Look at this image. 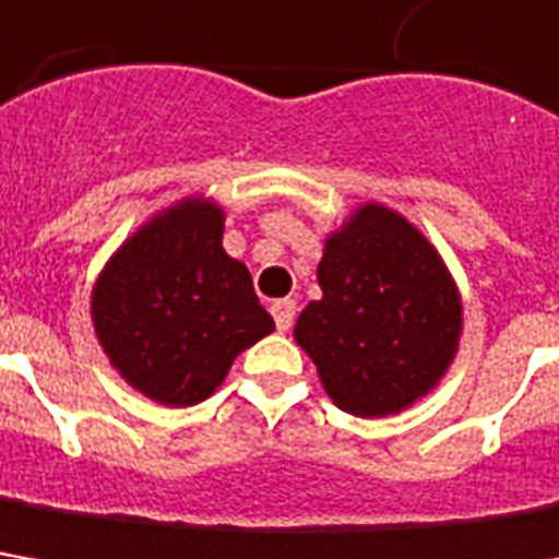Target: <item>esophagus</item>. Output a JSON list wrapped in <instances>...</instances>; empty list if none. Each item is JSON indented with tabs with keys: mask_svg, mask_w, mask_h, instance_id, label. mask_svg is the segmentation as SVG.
I'll list each match as a JSON object with an SVG mask.
<instances>
[{
	"mask_svg": "<svg viewBox=\"0 0 559 559\" xmlns=\"http://www.w3.org/2000/svg\"><path fill=\"white\" fill-rule=\"evenodd\" d=\"M271 313H273V320H276V329H280V332H288L292 323H295V301H288V298H283V301H273Z\"/></svg>",
	"mask_w": 559,
	"mask_h": 559,
	"instance_id": "1",
	"label": "esophagus"
}]
</instances>
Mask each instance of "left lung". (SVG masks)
Listing matches in <instances>:
<instances>
[{
	"instance_id": "1",
	"label": "left lung",
	"mask_w": 559,
	"mask_h": 559,
	"mask_svg": "<svg viewBox=\"0 0 559 559\" xmlns=\"http://www.w3.org/2000/svg\"><path fill=\"white\" fill-rule=\"evenodd\" d=\"M323 298L298 317L295 338L317 362L338 409L381 418L406 409L455 357L462 301L425 236L384 205H366L329 236Z\"/></svg>"
}]
</instances>
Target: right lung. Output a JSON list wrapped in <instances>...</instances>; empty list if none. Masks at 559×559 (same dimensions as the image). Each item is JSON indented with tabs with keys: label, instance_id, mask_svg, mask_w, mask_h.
Returning <instances> with one entry per match:
<instances>
[{
	"label": "right lung",
	"instance_id": "obj_1",
	"mask_svg": "<svg viewBox=\"0 0 559 559\" xmlns=\"http://www.w3.org/2000/svg\"><path fill=\"white\" fill-rule=\"evenodd\" d=\"M218 205L187 200L114 254L92 295L95 332L119 376L166 406H197L239 350L273 332L252 273L221 249Z\"/></svg>",
	"mask_w": 559,
	"mask_h": 559
}]
</instances>
